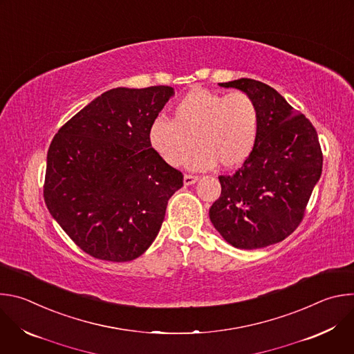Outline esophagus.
<instances>
[{
	"label": "esophagus",
	"mask_w": 354,
	"mask_h": 354,
	"mask_svg": "<svg viewBox=\"0 0 354 354\" xmlns=\"http://www.w3.org/2000/svg\"><path fill=\"white\" fill-rule=\"evenodd\" d=\"M197 180H198V176H194V175H185V176H183V183H185L186 186L193 185V183H196Z\"/></svg>",
	"instance_id": "1"
}]
</instances>
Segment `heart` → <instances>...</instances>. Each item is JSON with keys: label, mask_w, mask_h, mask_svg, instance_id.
I'll list each match as a JSON object with an SVG mask.
<instances>
[{"label": "heart", "mask_w": 354, "mask_h": 354, "mask_svg": "<svg viewBox=\"0 0 354 354\" xmlns=\"http://www.w3.org/2000/svg\"><path fill=\"white\" fill-rule=\"evenodd\" d=\"M259 134V111L248 93H221L193 88L179 99L172 120L157 118L149 124L148 142L157 156L171 167L186 158L194 171L220 164L225 169L241 167L252 154Z\"/></svg>", "instance_id": "obj_1"}]
</instances>
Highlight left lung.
I'll list each match as a JSON object with an SVG mask.
<instances>
[{"label": "left lung", "instance_id": "left-lung-1", "mask_svg": "<svg viewBox=\"0 0 354 354\" xmlns=\"http://www.w3.org/2000/svg\"><path fill=\"white\" fill-rule=\"evenodd\" d=\"M218 85L255 100L259 134L243 165L232 176H218L221 194L209 216L232 246L265 248L287 238L304 217L322 174L318 134L304 115L261 81L239 78Z\"/></svg>", "mask_w": 354, "mask_h": 354}]
</instances>
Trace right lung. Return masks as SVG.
Here are the masks:
<instances>
[{
	"label": "right lung",
	"instance_id": "obj_1",
	"mask_svg": "<svg viewBox=\"0 0 354 354\" xmlns=\"http://www.w3.org/2000/svg\"><path fill=\"white\" fill-rule=\"evenodd\" d=\"M174 88H113L95 97L55 136L43 196L85 254L129 262L154 242L183 175L148 142V129Z\"/></svg>",
	"mask_w": 354,
	"mask_h": 354
}]
</instances>
